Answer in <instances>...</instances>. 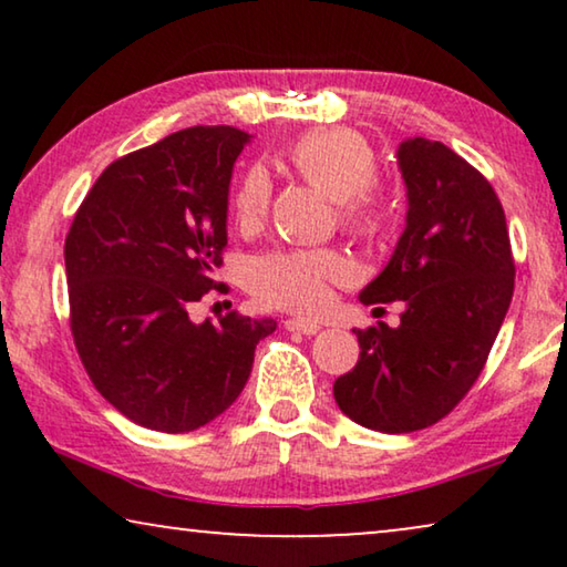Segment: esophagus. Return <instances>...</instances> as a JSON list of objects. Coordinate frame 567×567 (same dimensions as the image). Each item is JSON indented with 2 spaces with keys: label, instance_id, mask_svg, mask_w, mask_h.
<instances>
[{
  "label": "esophagus",
  "instance_id": "obj_1",
  "mask_svg": "<svg viewBox=\"0 0 567 567\" xmlns=\"http://www.w3.org/2000/svg\"><path fill=\"white\" fill-rule=\"evenodd\" d=\"M284 324H286V330L305 332V336H317V332H320V324L312 320H299V317H291V320H286Z\"/></svg>",
  "mask_w": 567,
  "mask_h": 567
}]
</instances>
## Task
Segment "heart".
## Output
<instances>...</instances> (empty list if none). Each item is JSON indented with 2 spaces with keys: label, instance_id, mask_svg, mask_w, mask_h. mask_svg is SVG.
I'll list each match as a JSON object with an SVG mask.
<instances>
[{
  "label": "heart",
  "instance_id": "obj_1",
  "mask_svg": "<svg viewBox=\"0 0 567 567\" xmlns=\"http://www.w3.org/2000/svg\"><path fill=\"white\" fill-rule=\"evenodd\" d=\"M286 162L307 183L336 200L340 229L355 239H382L392 227V204L379 190L377 154L351 128H317L299 136ZM270 208V181L260 167L247 169L231 196V214L243 231H258ZM348 262L336 250H276L250 266V291L262 305L317 312L330 297V284L343 281Z\"/></svg>",
  "mask_w": 567,
  "mask_h": 567
}]
</instances>
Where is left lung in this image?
<instances>
[{"label":"left lung","mask_w":567,"mask_h":567,"mask_svg":"<svg viewBox=\"0 0 567 567\" xmlns=\"http://www.w3.org/2000/svg\"><path fill=\"white\" fill-rule=\"evenodd\" d=\"M408 227L363 305L405 301L398 328L355 330L359 363L332 384L363 429H429L477 382L514 297V252L493 185L441 142H402Z\"/></svg>","instance_id":"1"}]
</instances>
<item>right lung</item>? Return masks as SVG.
<instances>
[{"mask_svg":"<svg viewBox=\"0 0 567 567\" xmlns=\"http://www.w3.org/2000/svg\"><path fill=\"white\" fill-rule=\"evenodd\" d=\"M250 136L193 126L111 162L76 208L64 243L69 328L111 405L144 429L212 423L245 390L274 320L188 317L227 247L231 167Z\"/></svg>","mask_w":567,"mask_h":567,"instance_id":"add662e5","label":"right lung"}]
</instances>
